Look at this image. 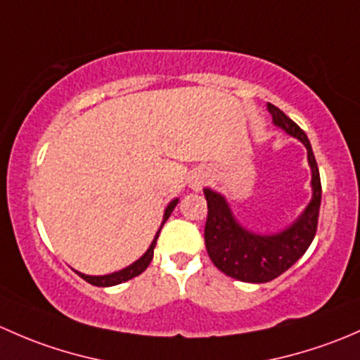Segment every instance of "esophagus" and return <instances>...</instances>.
Instances as JSON below:
<instances>
[{"label":"esophagus","instance_id":"obj_1","mask_svg":"<svg viewBox=\"0 0 360 360\" xmlns=\"http://www.w3.org/2000/svg\"><path fill=\"white\" fill-rule=\"evenodd\" d=\"M202 184H205V176H192L191 181H188V185H191L192 191H199V188L202 187Z\"/></svg>","mask_w":360,"mask_h":360}]
</instances>
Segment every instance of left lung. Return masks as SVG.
Returning <instances> with one entry per match:
<instances>
[{"instance_id": "left-lung-1", "label": "left lung", "mask_w": 360, "mask_h": 360, "mask_svg": "<svg viewBox=\"0 0 360 360\" xmlns=\"http://www.w3.org/2000/svg\"><path fill=\"white\" fill-rule=\"evenodd\" d=\"M274 124L288 135L298 139L307 147L309 165L312 169V201L298 220L277 234L260 236L244 229L232 214L229 202L218 192L205 188L207 218L205 243L207 255L218 270L243 283H269L286 272L303 257L317 232L319 207H321V176L316 155L312 153L305 131L291 121L279 107L266 103Z\"/></svg>"}]
</instances>
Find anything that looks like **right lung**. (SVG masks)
I'll return each mask as SVG.
<instances>
[{"mask_svg":"<svg viewBox=\"0 0 360 360\" xmlns=\"http://www.w3.org/2000/svg\"><path fill=\"white\" fill-rule=\"evenodd\" d=\"M176 205H179V199H173V201L169 202V205H168V207H166V211H165V217H162V224H161V227H159L158 234H155L154 240H153V243H150L149 250H147L146 253H143L142 257L139 258V260H136V262H133L131 265H129V266H126V269H123V270H120V272L107 274V276H86V274H81V272H77V276H79V277H83V279L86 281V283L94 284V286H98V288L116 286V284L126 283V281H129V279H133V277L140 276V274H142L143 270H146L147 266H149V263L153 262V257H154V248H155V243H158L159 232H161L162 225H165V221L168 220V218H169V214H172V211L175 210V206H176Z\"/></svg>","mask_w":360,"mask_h":360,"instance_id":"add662e5","label":"right lung"}]
</instances>
